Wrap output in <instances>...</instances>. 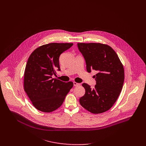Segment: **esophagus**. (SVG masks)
Wrapping results in <instances>:
<instances>
[{
    "label": "esophagus",
    "instance_id": "1",
    "mask_svg": "<svg viewBox=\"0 0 146 146\" xmlns=\"http://www.w3.org/2000/svg\"><path fill=\"white\" fill-rule=\"evenodd\" d=\"M80 85V83H78L76 82H74V86H79Z\"/></svg>",
    "mask_w": 146,
    "mask_h": 146
}]
</instances>
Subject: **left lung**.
<instances>
[{
    "label": "left lung",
    "instance_id": "1",
    "mask_svg": "<svg viewBox=\"0 0 146 146\" xmlns=\"http://www.w3.org/2000/svg\"><path fill=\"white\" fill-rule=\"evenodd\" d=\"M86 64V70H96V85L82 86L85 93L79 100L90 112L101 113L110 110L117 100L124 82V69L117 54L109 45L101 43H78Z\"/></svg>",
    "mask_w": 146,
    "mask_h": 146
}]
</instances>
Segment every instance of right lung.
<instances>
[{"mask_svg":"<svg viewBox=\"0 0 146 146\" xmlns=\"http://www.w3.org/2000/svg\"><path fill=\"white\" fill-rule=\"evenodd\" d=\"M73 43L52 42L42 45L30 54L24 72V90L32 104L43 112L58 108L72 88V82L64 83L52 78L60 71L59 57Z\"/></svg>","mask_w":146,"mask_h":146,"instance_id":"obj_1","label":"right lung"}]
</instances>
